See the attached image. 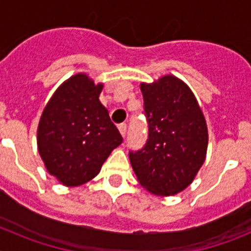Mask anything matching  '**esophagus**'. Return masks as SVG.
<instances>
[{"instance_id": "1", "label": "esophagus", "mask_w": 251, "mask_h": 251, "mask_svg": "<svg viewBox=\"0 0 251 251\" xmlns=\"http://www.w3.org/2000/svg\"><path fill=\"white\" fill-rule=\"evenodd\" d=\"M118 129H119V132H121V134H122V137H126V134H127V124H121V126H119L118 127Z\"/></svg>"}]
</instances>
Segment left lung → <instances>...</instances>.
<instances>
[{
    "mask_svg": "<svg viewBox=\"0 0 251 251\" xmlns=\"http://www.w3.org/2000/svg\"><path fill=\"white\" fill-rule=\"evenodd\" d=\"M148 122V139L129 152L138 182L151 194L174 196L192 183L206 159L207 124L199 101L186 83L165 75L141 83Z\"/></svg>",
    "mask_w": 251,
    "mask_h": 251,
    "instance_id": "left-lung-1",
    "label": "left lung"
}]
</instances>
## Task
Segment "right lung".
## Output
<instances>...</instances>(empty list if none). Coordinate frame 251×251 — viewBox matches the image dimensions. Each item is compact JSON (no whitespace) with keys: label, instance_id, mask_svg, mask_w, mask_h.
Returning a JSON list of instances; mask_svg holds the SVG:
<instances>
[{"label":"right lung","instance_id":"right-lung-1","mask_svg":"<svg viewBox=\"0 0 251 251\" xmlns=\"http://www.w3.org/2000/svg\"><path fill=\"white\" fill-rule=\"evenodd\" d=\"M101 90L103 84L85 73L73 75L55 90L40 118V157L49 174L68 187L94 178L123 142L99 100Z\"/></svg>","mask_w":251,"mask_h":251}]
</instances>
